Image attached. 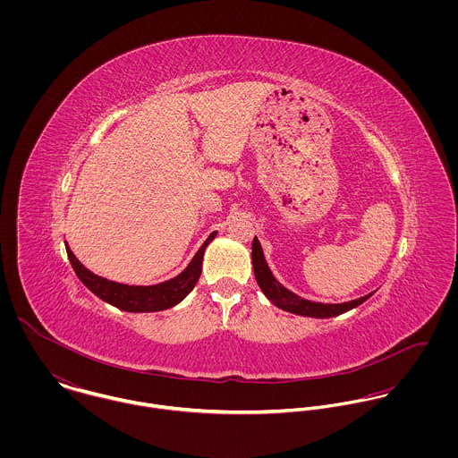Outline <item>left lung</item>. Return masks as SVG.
Segmentation results:
<instances>
[{"label":"left lung","instance_id":"obj_1","mask_svg":"<svg viewBox=\"0 0 458 458\" xmlns=\"http://www.w3.org/2000/svg\"><path fill=\"white\" fill-rule=\"evenodd\" d=\"M252 262H254V273H256V280L262 289V293L267 296V300L271 303H275L278 309L298 314V316H309V318H333L338 314H344L358 305H361L370 294L347 301V303H316V301H309L303 300L300 296H296L294 293L287 291L284 285H280V282L275 280V276L271 275L267 264L264 261V254H262L261 243L258 238H254L252 243Z\"/></svg>","mask_w":458,"mask_h":458}]
</instances>
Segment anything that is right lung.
Returning a JSON list of instances; mask_svg holds the SVG:
<instances>
[{"instance_id":"add662e5","label":"right lung","mask_w":458,"mask_h":458,"mask_svg":"<svg viewBox=\"0 0 458 458\" xmlns=\"http://www.w3.org/2000/svg\"><path fill=\"white\" fill-rule=\"evenodd\" d=\"M216 233H211L204 245L197 250L196 256L189 267L178 275L173 280L157 284V285H125V284H116L107 278H102L95 273H91L88 267H84L79 259L73 256V252L66 245V254L73 271L81 278V282L95 293L100 300L127 310V312H158L174 307L180 303L199 282L200 271H202V256L209 242H213Z\"/></svg>"}]
</instances>
